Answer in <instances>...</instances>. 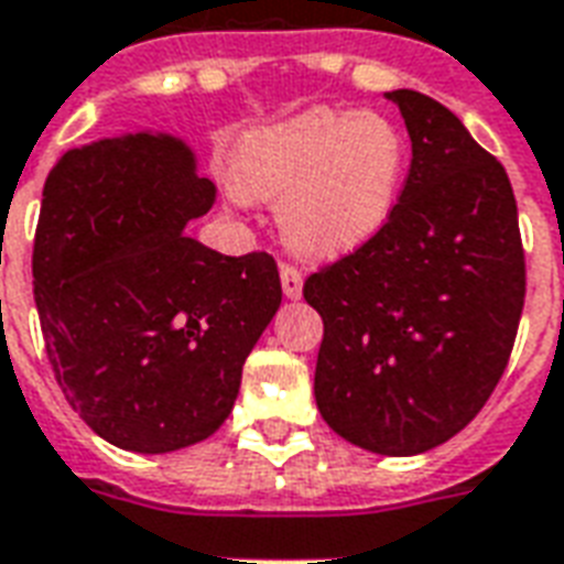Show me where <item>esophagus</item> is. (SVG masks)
<instances>
[{"label": "esophagus", "mask_w": 564, "mask_h": 564, "mask_svg": "<svg viewBox=\"0 0 564 564\" xmlns=\"http://www.w3.org/2000/svg\"><path fill=\"white\" fill-rule=\"evenodd\" d=\"M279 279H282V291H285L288 300H300L303 296V273L294 264H282Z\"/></svg>", "instance_id": "1"}]
</instances>
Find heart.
<instances>
[{"label": "heart", "mask_w": 564, "mask_h": 564, "mask_svg": "<svg viewBox=\"0 0 564 564\" xmlns=\"http://www.w3.org/2000/svg\"><path fill=\"white\" fill-rule=\"evenodd\" d=\"M405 164V138L386 117L308 108L243 134L229 178L241 196L279 199L276 220L291 250L332 261L386 229Z\"/></svg>", "instance_id": "1"}]
</instances>
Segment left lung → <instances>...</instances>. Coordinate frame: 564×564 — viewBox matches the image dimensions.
Returning a JSON list of instances; mask_svg holds the SVG:
<instances>
[{
	"label": "left lung",
	"instance_id": "1",
	"mask_svg": "<svg viewBox=\"0 0 564 564\" xmlns=\"http://www.w3.org/2000/svg\"><path fill=\"white\" fill-rule=\"evenodd\" d=\"M386 96L412 138L394 214L303 296L323 317V421L370 453L417 456L465 430L503 377L527 268L503 164L430 96Z\"/></svg>",
	"mask_w": 564,
	"mask_h": 564
}]
</instances>
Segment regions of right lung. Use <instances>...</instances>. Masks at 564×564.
I'll return each mask as SVG.
<instances>
[{"label":"right lung","mask_w":564,"mask_h":564,"mask_svg":"<svg viewBox=\"0 0 564 564\" xmlns=\"http://www.w3.org/2000/svg\"><path fill=\"white\" fill-rule=\"evenodd\" d=\"M212 205L214 185L170 134L87 143L46 178L32 256L46 356L115 447L170 453L220 430L282 303L273 256L187 238Z\"/></svg>","instance_id":"obj_1"}]
</instances>
